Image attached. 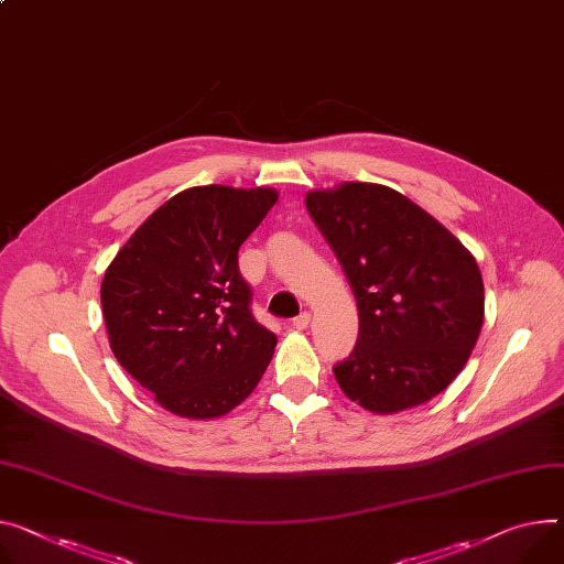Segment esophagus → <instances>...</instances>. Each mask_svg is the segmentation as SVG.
<instances>
[{
	"mask_svg": "<svg viewBox=\"0 0 564 564\" xmlns=\"http://www.w3.org/2000/svg\"><path fill=\"white\" fill-rule=\"evenodd\" d=\"M310 323H312V314H310V312H302L300 316L293 318V327H295V329H307Z\"/></svg>",
	"mask_w": 564,
	"mask_h": 564,
	"instance_id": "obj_1",
	"label": "esophagus"
}]
</instances>
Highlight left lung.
<instances>
[{
	"mask_svg": "<svg viewBox=\"0 0 564 564\" xmlns=\"http://www.w3.org/2000/svg\"><path fill=\"white\" fill-rule=\"evenodd\" d=\"M305 203L359 310L355 350L334 366L340 391L379 415L443 393L484 327V280L474 254L386 185L340 183L307 192Z\"/></svg>",
	"mask_w": 564,
	"mask_h": 564,
	"instance_id": "left-lung-1",
	"label": "left lung"
}]
</instances>
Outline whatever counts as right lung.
<instances>
[{
  "label": "right lung",
  "instance_id": "right-lung-1",
  "mask_svg": "<svg viewBox=\"0 0 564 564\" xmlns=\"http://www.w3.org/2000/svg\"><path fill=\"white\" fill-rule=\"evenodd\" d=\"M278 196L271 187H189L160 205L106 269L110 350L173 415L230 413L273 359L278 336L250 314L237 252Z\"/></svg>",
  "mask_w": 564,
  "mask_h": 564
}]
</instances>
